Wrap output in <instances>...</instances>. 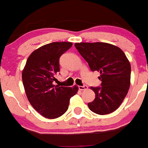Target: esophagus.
<instances>
[{"label":"esophagus","mask_w":148,"mask_h":148,"mask_svg":"<svg viewBox=\"0 0 148 148\" xmlns=\"http://www.w3.org/2000/svg\"><path fill=\"white\" fill-rule=\"evenodd\" d=\"M87 88H88V86H86V85H83V86H79V90H81V91L85 90V89H86Z\"/></svg>","instance_id":"esophagus-1"}]
</instances>
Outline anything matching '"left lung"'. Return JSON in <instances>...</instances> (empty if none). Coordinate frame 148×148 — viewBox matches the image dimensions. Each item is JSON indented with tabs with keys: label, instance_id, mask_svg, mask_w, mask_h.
Here are the masks:
<instances>
[{
	"label": "left lung",
	"instance_id": "obj_1",
	"mask_svg": "<svg viewBox=\"0 0 148 148\" xmlns=\"http://www.w3.org/2000/svg\"><path fill=\"white\" fill-rule=\"evenodd\" d=\"M76 49L92 71L100 73L101 86L90 89L95 93L89 110L96 114H107L122 104L130 85L131 66L122 49L103 42L76 43Z\"/></svg>",
	"mask_w": 148,
	"mask_h": 148
}]
</instances>
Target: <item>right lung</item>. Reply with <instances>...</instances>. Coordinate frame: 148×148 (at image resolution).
I'll list each match as a JSON object with an SVG mask.
<instances>
[{
    "instance_id": "add662e5",
    "label": "right lung",
    "mask_w": 148,
    "mask_h": 148,
    "mask_svg": "<svg viewBox=\"0 0 148 148\" xmlns=\"http://www.w3.org/2000/svg\"><path fill=\"white\" fill-rule=\"evenodd\" d=\"M72 46L71 42H53L33 51L22 71V81L32 107L48 119H55L68 110L70 98L78 86L53 84L55 74L60 71L59 58Z\"/></svg>"
}]
</instances>
